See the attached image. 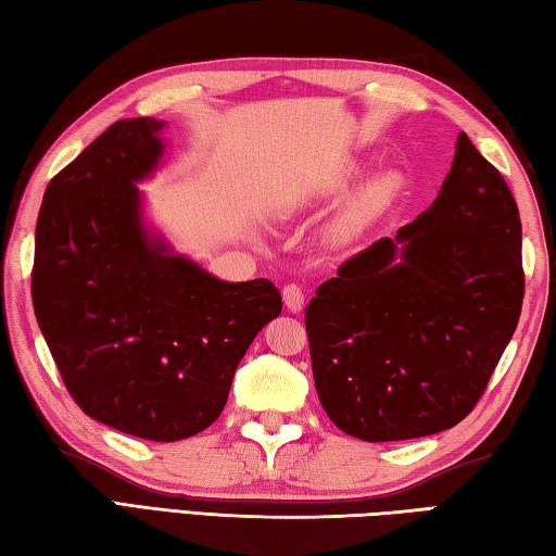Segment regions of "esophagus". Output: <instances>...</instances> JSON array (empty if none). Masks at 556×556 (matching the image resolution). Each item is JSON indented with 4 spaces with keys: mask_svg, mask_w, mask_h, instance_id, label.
Listing matches in <instances>:
<instances>
[{
    "mask_svg": "<svg viewBox=\"0 0 556 556\" xmlns=\"http://www.w3.org/2000/svg\"><path fill=\"white\" fill-rule=\"evenodd\" d=\"M283 300H286V307L290 309V313H300L305 305V293L303 288H300L298 283H288L283 288Z\"/></svg>",
    "mask_w": 556,
    "mask_h": 556,
    "instance_id": "34e87169",
    "label": "esophagus"
}]
</instances>
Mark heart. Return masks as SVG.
I'll return each mask as SVG.
<instances>
[{"mask_svg":"<svg viewBox=\"0 0 556 556\" xmlns=\"http://www.w3.org/2000/svg\"><path fill=\"white\" fill-rule=\"evenodd\" d=\"M354 175V168H344L334 180V188H344L349 178ZM401 190V178L395 173H381L376 178L366 180L362 188L349 194V200L342 204L337 219L332 224V237L339 241L354 239L366 231L381 214L391 207L393 200Z\"/></svg>","mask_w":556,"mask_h":556,"instance_id":"b5f03b06","label":"heart"}]
</instances>
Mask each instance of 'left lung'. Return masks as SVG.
<instances>
[{"label": "left lung", "mask_w": 556, "mask_h": 556, "mask_svg": "<svg viewBox=\"0 0 556 556\" xmlns=\"http://www.w3.org/2000/svg\"><path fill=\"white\" fill-rule=\"evenodd\" d=\"M520 249L508 182L462 131L432 207L344 261L305 307L329 420L364 442L459 425L518 327Z\"/></svg>", "instance_id": "obj_1"}]
</instances>
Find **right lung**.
<instances>
[{
    "instance_id": "add662e5",
    "label": "right lung",
    "mask_w": 556,
    "mask_h": 556,
    "mask_svg": "<svg viewBox=\"0 0 556 556\" xmlns=\"http://www.w3.org/2000/svg\"><path fill=\"white\" fill-rule=\"evenodd\" d=\"M163 126L114 122L48 182L31 298L85 415L178 442L222 415L233 371L283 300L266 278L224 283L146 231L136 182L159 165Z\"/></svg>"
}]
</instances>
